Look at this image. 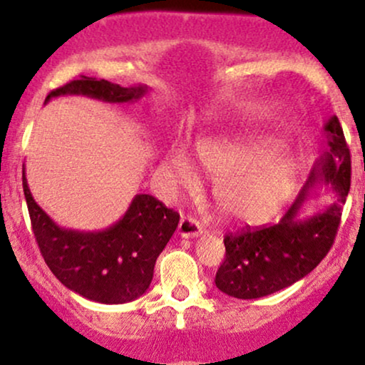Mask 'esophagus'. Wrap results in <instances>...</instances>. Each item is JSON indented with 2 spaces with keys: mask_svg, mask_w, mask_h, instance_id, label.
Here are the masks:
<instances>
[{
  "mask_svg": "<svg viewBox=\"0 0 365 365\" xmlns=\"http://www.w3.org/2000/svg\"><path fill=\"white\" fill-rule=\"evenodd\" d=\"M202 226L199 225V221L192 216H183L180 220L178 225V235L182 238H195L199 235H202Z\"/></svg>",
  "mask_w": 365,
  "mask_h": 365,
  "instance_id": "34e87169",
  "label": "esophagus"
}]
</instances>
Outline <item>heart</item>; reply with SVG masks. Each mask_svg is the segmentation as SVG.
<instances>
[{
  "label": "heart",
  "instance_id": "b5f03b06",
  "mask_svg": "<svg viewBox=\"0 0 365 365\" xmlns=\"http://www.w3.org/2000/svg\"><path fill=\"white\" fill-rule=\"evenodd\" d=\"M279 142L259 139L238 145H206L200 153L204 166L212 173L242 170L223 175L216 182L215 197L221 212L230 220L254 221L271 211L290 194L299 168ZM163 171L175 185H192L197 170L183 149L170 150Z\"/></svg>",
  "mask_w": 365,
  "mask_h": 365
}]
</instances>
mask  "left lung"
I'll return each instance as SVG.
<instances>
[{
	"mask_svg": "<svg viewBox=\"0 0 365 365\" xmlns=\"http://www.w3.org/2000/svg\"><path fill=\"white\" fill-rule=\"evenodd\" d=\"M328 149L317 159L307 183L278 225L245 228L225 237L226 255L216 273L217 290L242 300L261 299L307 276L329 252L350 190V150L336 116L322 127ZM335 200L314 215L302 217L307 200L319 186Z\"/></svg>",
	"mask_w": 365,
	"mask_h": 365,
	"instance_id": "left-lung-1",
	"label": "left lung"
}]
</instances>
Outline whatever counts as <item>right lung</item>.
<instances>
[{
    "instance_id": "obj_1",
    "label": "right lung",
    "mask_w": 365,
    "mask_h": 365,
    "mask_svg": "<svg viewBox=\"0 0 365 365\" xmlns=\"http://www.w3.org/2000/svg\"><path fill=\"white\" fill-rule=\"evenodd\" d=\"M148 86L82 77L49 92L46 103L60 96H86L103 103L139 101ZM32 232L46 264L68 290L99 304H125L139 299L153 282L154 264L177 230L180 215L149 194H137L116 223L99 232H81L56 225L36 202L22 175Z\"/></svg>"
}]
</instances>
